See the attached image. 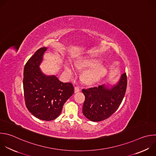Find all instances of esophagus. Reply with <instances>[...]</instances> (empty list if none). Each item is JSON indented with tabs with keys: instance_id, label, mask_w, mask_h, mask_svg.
I'll use <instances>...</instances> for the list:
<instances>
[{
	"instance_id": "obj_1",
	"label": "esophagus",
	"mask_w": 156,
	"mask_h": 156,
	"mask_svg": "<svg viewBox=\"0 0 156 156\" xmlns=\"http://www.w3.org/2000/svg\"><path fill=\"white\" fill-rule=\"evenodd\" d=\"M80 90V88L79 86H75V92H78Z\"/></svg>"
}]
</instances>
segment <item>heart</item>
I'll return each mask as SVG.
<instances>
[{
  "label": "heart",
  "mask_w": 156,
  "mask_h": 156,
  "mask_svg": "<svg viewBox=\"0 0 156 156\" xmlns=\"http://www.w3.org/2000/svg\"><path fill=\"white\" fill-rule=\"evenodd\" d=\"M96 61L90 59H84L77 62L75 66L78 69H83L89 67V69L85 70L83 75V81L88 84L93 83L99 80L106 72L105 67L101 65H95ZM64 69L66 73L72 75L75 72V69L70 63L66 62L64 64Z\"/></svg>",
  "instance_id": "1"
}]
</instances>
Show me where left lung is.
I'll list each match as a JSON object with an SVG mask.
<instances>
[{"label":"left lung","mask_w":156,"mask_h":156,"mask_svg":"<svg viewBox=\"0 0 156 156\" xmlns=\"http://www.w3.org/2000/svg\"><path fill=\"white\" fill-rule=\"evenodd\" d=\"M127 84L126 73L111 89L105 85L83 89L85 96L83 115L89 120L98 122L110 117L119 108L124 97Z\"/></svg>","instance_id":"8db88e82"}]
</instances>
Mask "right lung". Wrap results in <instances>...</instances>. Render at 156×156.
<instances>
[{
    "instance_id": "add662e5",
    "label": "right lung",
    "mask_w": 156,
    "mask_h": 156,
    "mask_svg": "<svg viewBox=\"0 0 156 156\" xmlns=\"http://www.w3.org/2000/svg\"><path fill=\"white\" fill-rule=\"evenodd\" d=\"M46 49H38L26 64L23 89L28 110L36 118L49 121L59 116L65 102L74 93V87L71 83H62L56 76L42 73L39 66Z\"/></svg>"
}]
</instances>
